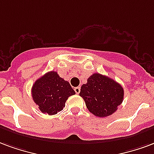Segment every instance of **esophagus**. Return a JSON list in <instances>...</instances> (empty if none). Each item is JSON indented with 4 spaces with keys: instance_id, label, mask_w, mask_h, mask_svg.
I'll use <instances>...</instances> for the list:
<instances>
[{
    "instance_id": "obj_1",
    "label": "esophagus",
    "mask_w": 154,
    "mask_h": 154,
    "mask_svg": "<svg viewBox=\"0 0 154 154\" xmlns=\"http://www.w3.org/2000/svg\"><path fill=\"white\" fill-rule=\"evenodd\" d=\"M75 93L77 94H79V92H80V87H76V88H75Z\"/></svg>"
}]
</instances>
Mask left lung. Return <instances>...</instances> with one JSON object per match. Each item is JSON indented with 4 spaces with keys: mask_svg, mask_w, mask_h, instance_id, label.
Returning <instances> with one entry per match:
<instances>
[{
    "mask_svg": "<svg viewBox=\"0 0 154 154\" xmlns=\"http://www.w3.org/2000/svg\"><path fill=\"white\" fill-rule=\"evenodd\" d=\"M79 96L91 113L98 117H106L115 112L122 103L124 89L112 79L95 73L82 85Z\"/></svg>",
    "mask_w": 154,
    "mask_h": 154,
    "instance_id": "8db88e82",
    "label": "left lung"
}]
</instances>
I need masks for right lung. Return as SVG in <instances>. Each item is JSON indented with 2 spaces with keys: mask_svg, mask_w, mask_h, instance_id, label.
I'll use <instances>...</instances> for the list:
<instances>
[{
  "mask_svg": "<svg viewBox=\"0 0 154 154\" xmlns=\"http://www.w3.org/2000/svg\"><path fill=\"white\" fill-rule=\"evenodd\" d=\"M75 94L68 81L56 71L45 74L37 79L32 88V97L42 113L55 115L63 110L69 96Z\"/></svg>",
  "mask_w": 154,
  "mask_h": 154,
  "instance_id": "add662e5",
  "label": "right lung"
}]
</instances>
